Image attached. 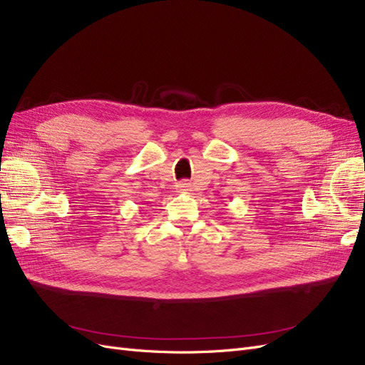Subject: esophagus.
<instances>
[{
	"label": "esophagus",
	"mask_w": 365,
	"mask_h": 365,
	"mask_svg": "<svg viewBox=\"0 0 365 365\" xmlns=\"http://www.w3.org/2000/svg\"><path fill=\"white\" fill-rule=\"evenodd\" d=\"M178 190H179V191H182V192L191 191V183H187V182H180V183H178Z\"/></svg>",
	"instance_id": "34e87169"
}]
</instances>
